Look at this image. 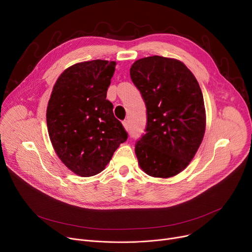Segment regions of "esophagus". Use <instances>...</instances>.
I'll return each instance as SVG.
<instances>
[{
    "instance_id": "obj_1",
    "label": "esophagus",
    "mask_w": 252,
    "mask_h": 252,
    "mask_svg": "<svg viewBox=\"0 0 252 252\" xmlns=\"http://www.w3.org/2000/svg\"><path fill=\"white\" fill-rule=\"evenodd\" d=\"M123 125H124V126H125V128H126V130L129 129V123H128V121H125V122L123 123Z\"/></svg>"
}]
</instances>
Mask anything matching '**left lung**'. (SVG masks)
I'll return each instance as SVG.
<instances>
[{"instance_id":"8db88e82","label":"left lung","mask_w":252,"mask_h":252,"mask_svg":"<svg viewBox=\"0 0 252 252\" xmlns=\"http://www.w3.org/2000/svg\"><path fill=\"white\" fill-rule=\"evenodd\" d=\"M129 74L147 109L146 134L135 147L140 167L154 178L174 177L193 159L204 136L199 84L183 62L161 56L137 60Z\"/></svg>"}]
</instances>
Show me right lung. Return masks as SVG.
<instances>
[{
	"mask_svg": "<svg viewBox=\"0 0 252 252\" xmlns=\"http://www.w3.org/2000/svg\"><path fill=\"white\" fill-rule=\"evenodd\" d=\"M115 65L100 59L76 63L53 88L47 107L49 137L61 161L77 176L101 173L127 139L106 99Z\"/></svg>",
	"mask_w": 252,
	"mask_h": 252,
	"instance_id": "right-lung-1",
	"label": "right lung"
}]
</instances>
